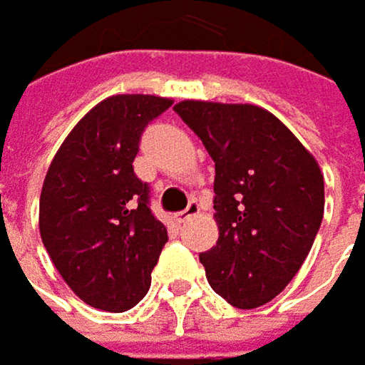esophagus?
Here are the masks:
<instances>
[{
	"label": "esophagus",
	"instance_id": "obj_1",
	"mask_svg": "<svg viewBox=\"0 0 365 365\" xmlns=\"http://www.w3.org/2000/svg\"><path fill=\"white\" fill-rule=\"evenodd\" d=\"M198 211H200V205H198V200H192V202H190V205H187L183 211H180V213H178V221L182 223V221H185V219H190V217L196 215Z\"/></svg>",
	"mask_w": 365,
	"mask_h": 365
}]
</instances>
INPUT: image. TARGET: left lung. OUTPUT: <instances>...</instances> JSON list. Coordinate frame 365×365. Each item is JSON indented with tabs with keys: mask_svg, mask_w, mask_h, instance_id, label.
Segmentation results:
<instances>
[{
	"mask_svg": "<svg viewBox=\"0 0 365 365\" xmlns=\"http://www.w3.org/2000/svg\"><path fill=\"white\" fill-rule=\"evenodd\" d=\"M215 160L217 245L207 280L238 309L269 303L297 276L324 217L319 165L278 116L252 104L173 106Z\"/></svg>",
	"mask_w": 365,
	"mask_h": 365,
	"instance_id": "1",
	"label": "left lung"
}]
</instances>
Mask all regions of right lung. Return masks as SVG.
<instances>
[{"instance_id":"1","label":"right lung","mask_w":365,"mask_h":365,"mask_svg":"<svg viewBox=\"0 0 365 365\" xmlns=\"http://www.w3.org/2000/svg\"><path fill=\"white\" fill-rule=\"evenodd\" d=\"M173 100L110 96L73 127L39 198V232L51 263L87 305L120 314L148 292L167 227L150 211L135 173L140 138Z\"/></svg>"}]
</instances>
